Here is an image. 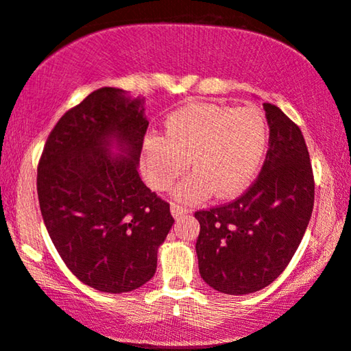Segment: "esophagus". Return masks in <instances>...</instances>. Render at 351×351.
I'll list each match as a JSON object with an SVG mask.
<instances>
[{
    "label": "esophagus",
    "instance_id": "obj_1",
    "mask_svg": "<svg viewBox=\"0 0 351 351\" xmlns=\"http://www.w3.org/2000/svg\"><path fill=\"white\" fill-rule=\"evenodd\" d=\"M189 213H190V210L184 208V206H179V204H172L171 206V214H172V217H174V219L184 217V215H186Z\"/></svg>",
    "mask_w": 351,
    "mask_h": 351
}]
</instances>
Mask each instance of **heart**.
<instances>
[{
    "instance_id": "heart-1",
    "label": "heart",
    "mask_w": 351,
    "mask_h": 351,
    "mask_svg": "<svg viewBox=\"0 0 351 351\" xmlns=\"http://www.w3.org/2000/svg\"><path fill=\"white\" fill-rule=\"evenodd\" d=\"M270 141L265 114L257 107L196 102L167 114L162 137H147L141 165L153 189L169 190L180 182L176 199L201 203L214 193L234 198L246 191L261 171Z\"/></svg>"
}]
</instances>
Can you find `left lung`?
Segmentation results:
<instances>
[{"instance_id": "8db88e82", "label": "left lung", "mask_w": 351, "mask_h": 351, "mask_svg": "<svg viewBox=\"0 0 351 351\" xmlns=\"http://www.w3.org/2000/svg\"><path fill=\"white\" fill-rule=\"evenodd\" d=\"M263 110L270 141L256 182L233 203L195 213L199 275L230 295L261 291L285 271L313 210V171L302 131L275 105Z\"/></svg>"}]
</instances>
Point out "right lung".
<instances>
[{
    "label": "right lung",
    "mask_w": 351,
    "mask_h": 351,
    "mask_svg": "<svg viewBox=\"0 0 351 351\" xmlns=\"http://www.w3.org/2000/svg\"><path fill=\"white\" fill-rule=\"evenodd\" d=\"M145 97L102 88L59 119L38 165V199L54 246L81 282L121 294L150 281L169 204L138 176Z\"/></svg>",
    "instance_id": "obj_1"
}]
</instances>
